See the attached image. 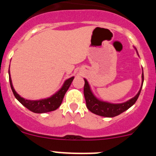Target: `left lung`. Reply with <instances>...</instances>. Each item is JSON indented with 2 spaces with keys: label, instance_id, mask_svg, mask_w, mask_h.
I'll list each match as a JSON object with an SVG mask.
<instances>
[{
  "label": "left lung",
  "instance_id": "1",
  "mask_svg": "<svg viewBox=\"0 0 156 156\" xmlns=\"http://www.w3.org/2000/svg\"><path fill=\"white\" fill-rule=\"evenodd\" d=\"M84 82L83 94H84V98L86 100L87 108L96 115L104 117H114L127 110L136 102L142 88L143 82H144V73H142V84L137 95L126 102L121 103V104H112V103L98 100L92 93L90 85L86 79H84Z\"/></svg>",
  "mask_w": 156,
  "mask_h": 156
}]
</instances>
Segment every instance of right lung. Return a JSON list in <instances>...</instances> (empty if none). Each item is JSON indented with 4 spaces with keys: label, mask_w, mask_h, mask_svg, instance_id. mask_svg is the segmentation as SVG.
Returning a JSON list of instances; mask_svg holds the SVG:
<instances>
[{
    "label": "right lung",
    "mask_w": 156,
    "mask_h": 156,
    "mask_svg": "<svg viewBox=\"0 0 156 156\" xmlns=\"http://www.w3.org/2000/svg\"><path fill=\"white\" fill-rule=\"evenodd\" d=\"M8 73H9V81H10L11 88H12V90L16 98L23 106H25L26 108H28L29 110H30L33 112H35V113H44V112L55 111V110L57 109L59 106L61 105L62 102L63 98H64L66 91L68 90L69 87H70L72 82H73V80L74 79V77L73 76L71 78H69V79L66 80L61 89L58 91L56 92L55 94L52 95L51 97L48 98L41 99V100L32 101L27 100V99L23 98H22L21 96H19L16 93V91L14 89L13 86H12V79H11L10 76V71H8Z\"/></svg>",
    "instance_id": "obj_1"
}]
</instances>
